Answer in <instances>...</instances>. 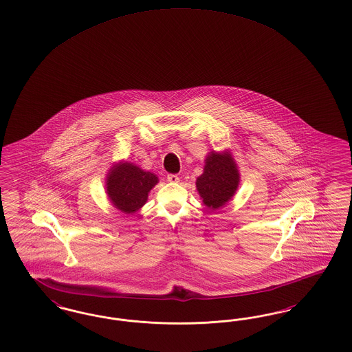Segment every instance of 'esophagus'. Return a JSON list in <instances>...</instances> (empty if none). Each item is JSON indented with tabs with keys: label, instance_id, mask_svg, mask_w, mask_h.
I'll return each instance as SVG.
<instances>
[{
	"label": "esophagus",
	"instance_id": "34e87169",
	"mask_svg": "<svg viewBox=\"0 0 352 352\" xmlns=\"http://www.w3.org/2000/svg\"><path fill=\"white\" fill-rule=\"evenodd\" d=\"M168 182L178 183L179 182V177L175 175V174H169V175H168Z\"/></svg>",
	"mask_w": 352,
	"mask_h": 352
}]
</instances>
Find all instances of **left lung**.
Masks as SVG:
<instances>
[{"mask_svg": "<svg viewBox=\"0 0 352 352\" xmlns=\"http://www.w3.org/2000/svg\"><path fill=\"white\" fill-rule=\"evenodd\" d=\"M239 170L230 151L210 152L204 160L203 174L197 178V190L203 204L211 211L223 208L239 184Z\"/></svg>", "mask_w": 352, "mask_h": 352, "instance_id": "8db88e82", "label": "left lung"}]
</instances>
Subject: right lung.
Instances as JSON below:
<instances>
[{"label": "right lung", "mask_w": 352, "mask_h": 352, "mask_svg": "<svg viewBox=\"0 0 352 352\" xmlns=\"http://www.w3.org/2000/svg\"><path fill=\"white\" fill-rule=\"evenodd\" d=\"M157 183L155 173L145 171L128 161H119L109 170L104 187L113 208L133 214L146 203L148 194Z\"/></svg>", "instance_id": "1"}]
</instances>
